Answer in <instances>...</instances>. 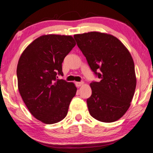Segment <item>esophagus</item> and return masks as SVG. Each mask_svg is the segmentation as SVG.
<instances>
[{
	"label": "esophagus",
	"mask_w": 153,
	"mask_h": 153,
	"mask_svg": "<svg viewBox=\"0 0 153 153\" xmlns=\"http://www.w3.org/2000/svg\"><path fill=\"white\" fill-rule=\"evenodd\" d=\"M75 84H76V87H80L83 84V82H76Z\"/></svg>",
	"instance_id": "34e87169"
}]
</instances>
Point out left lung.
<instances>
[{
  "instance_id": "left-lung-1",
  "label": "left lung",
  "mask_w": 153,
  "mask_h": 153,
  "mask_svg": "<svg viewBox=\"0 0 153 153\" xmlns=\"http://www.w3.org/2000/svg\"><path fill=\"white\" fill-rule=\"evenodd\" d=\"M74 38L92 71L100 79L90 84V114L101 122L118 120L130 106L137 85L130 53L117 37L107 33L89 32L74 35Z\"/></svg>"
}]
</instances>
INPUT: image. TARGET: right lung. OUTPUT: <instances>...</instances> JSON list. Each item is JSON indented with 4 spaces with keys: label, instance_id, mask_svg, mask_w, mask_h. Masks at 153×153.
Listing matches in <instances>:
<instances>
[{
    "label": "right lung",
    "instance_id": "add662e5",
    "mask_svg": "<svg viewBox=\"0 0 153 153\" xmlns=\"http://www.w3.org/2000/svg\"><path fill=\"white\" fill-rule=\"evenodd\" d=\"M75 45L70 35H42L26 48L19 60V91L30 114L45 124L65 118L76 95L74 83L57 79L58 74L63 75L62 63Z\"/></svg>",
    "mask_w": 153,
    "mask_h": 153
}]
</instances>
